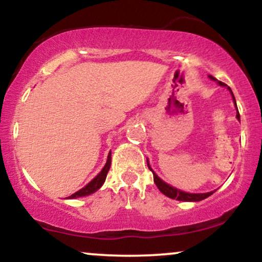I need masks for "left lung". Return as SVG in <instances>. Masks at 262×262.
<instances>
[{"label": "left lung", "instance_id": "obj_1", "mask_svg": "<svg viewBox=\"0 0 262 262\" xmlns=\"http://www.w3.org/2000/svg\"><path fill=\"white\" fill-rule=\"evenodd\" d=\"M209 77H210V79H212V80L215 81V79H214V77H213V76H209ZM218 83H219V85H221V86H225V83L221 82V81H218ZM228 90H229L230 93H231V96H233L234 103H235V106H236L235 97H234V95H233V92H231L230 87H228ZM236 118L240 121V114H239V112L236 113ZM148 167L150 169V171H151V172H152V175H154V182H155V185L158 186V188L160 189L161 193H164L165 196H167L169 198H172V200H176V201H185V202H198V201H202V200H204V198L209 197L212 193H214V191L207 192V193H187V192L180 191V189L172 187V186L167 185L166 182L162 181L160 177L156 175L154 171L151 170V167L149 166V164H148Z\"/></svg>", "mask_w": 262, "mask_h": 262}]
</instances>
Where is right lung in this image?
Masks as SVG:
<instances>
[{"instance_id": "obj_1", "label": "right lung", "mask_w": 262, "mask_h": 262, "mask_svg": "<svg viewBox=\"0 0 262 262\" xmlns=\"http://www.w3.org/2000/svg\"><path fill=\"white\" fill-rule=\"evenodd\" d=\"M110 167H111V152L108 154L107 162H106V165H104L103 169H102L101 172L98 173V175L96 176L91 182L87 183L85 187L81 188L80 191L75 192V193L71 194L69 198H70V200H73V198L85 197V196H89V194H91V193H95L97 189L101 188V186L103 185L104 181H106V177H107V173H108V170H110Z\"/></svg>"}]
</instances>
